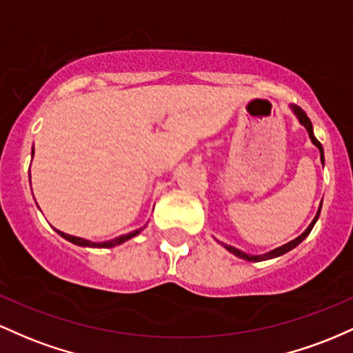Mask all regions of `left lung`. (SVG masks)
<instances>
[{
  "label": "left lung",
  "instance_id": "1",
  "mask_svg": "<svg viewBox=\"0 0 353 353\" xmlns=\"http://www.w3.org/2000/svg\"><path fill=\"white\" fill-rule=\"evenodd\" d=\"M290 108L294 110V113L296 114V118H299V121H300V123H302V125L305 126V128H307V132H308V137H310L312 143H314V145L316 146V148L320 150V160H322V163H323V161H325V158H323V148H322V145H320V141L316 140V138H315V134H314V126H312V121H310V118L307 117V113H305L303 110L300 108V106H296V105H290ZM320 210H322V203H320V208H319V212H316V215H315L314 221H312V223L308 225V228L305 230V232L302 233V235H300V236H296L295 240L288 241V243L282 245V247L275 248V250H272V252L265 253V255H248V253H243V252H241V250H239V248H235V247H230V245H225V243H221V241H220V243L223 245V247L227 248L228 252H232L233 255L240 256V259H243V260H248V262H262V260L275 259V256H280V255H283V253L290 252L292 248H295L296 245H299V243H302V241H303L305 239H307V236H308V233H310V232H312V228H314L315 221L319 220Z\"/></svg>",
  "mask_w": 353,
  "mask_h": 353
}]
</instances>
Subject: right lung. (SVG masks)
I'll use <instances>...</instances> for the list:
<instances>
[{
    "label": "right lung",
    "instance_id": "right-lung-1",
    "mask_svg": "<svg viewBox=\"0 0 353 353\" xmlns=\"http://www.w3.org/2000/svg\"><path fill=\"white\" fill-rule=\"evenodd\" d=\"M143 228L140 230H134V232L132 233H126V235H121L118 236V239H113V240H108V241H101V243H94V241H90V240H85V239H80V236H73V235H68V233H63L59 232V230H57V232L59 233V235L63 236V239H66L68 241H71V243L74 245H80V247H94V248H112L114 247V245H120L123 243V241L133 239L134 235H138V233L141 232Z\"/></svg>",
    "mask_w": 353,
    "mask_h": 353
}]
</instances>
